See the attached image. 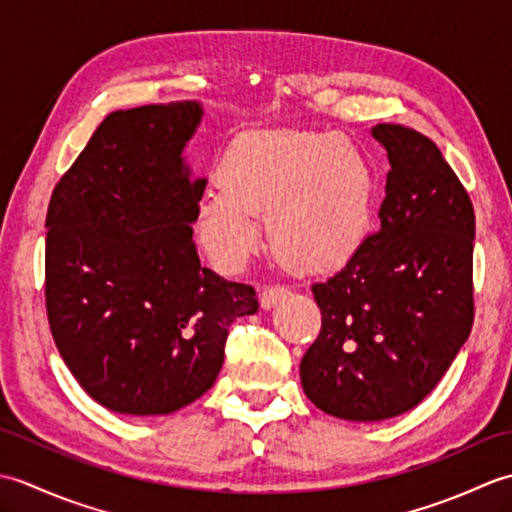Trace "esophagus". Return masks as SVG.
Returning <instances> with one entry per match:
<instances>
[{
  "instance_id": "obj_1",
  "label": "esophagus",
  "mask_w": 512,
  "mask_h": 512,
  "mask_svg": "<svg viewBox=\"0 0 512 512\" xmlns=\"http://www.w3.org/2000/svg\"><path fill=\"white\" fill-rule=\"evenodd\" d=\"M286 295H288V290L284 286H266L262 290V295H259V301H262L264 310H270L277 301H281Z\"/></svg>"
}]
</instances>
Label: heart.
I'll use <instances>...</instances> for the list:
<instances>
[{"label":"heart","mask_w":512,"mask_h":512,"mask_svg":"<svg viewBox=\"0 0 512 512\" xmlns=\"http://www.w3.org/2000/svg\"><path fill=\"white\" fill-rule=\"evenodd\" d=\"M217 184L195 209V233L217 266L237 268L259 242L286 268L321 275L361 253L374 224V173L350 140L308 129L237 136L217 167Z\"/></svg>","instance_id":"b5f03b06"}]
</instances>
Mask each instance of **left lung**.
Instances as JSON below:
<instances>
[{
    "label": "left lung",
    "mask_w": 512,
    "mask_h": 512,
    "mask_svg": "<svg viewBox=\"0 0 512 512\" xmlns=\"http://www.w3.org/2000/svg\"><path fill=\"white\" fill-rule=\"evenodd\" d=\"M389 167L380 231L312 284L321 332L301 385L321 411L354 422L400 416L447 374L473 325L475 213L433 140L376 125Z\"/></svg>",
    "instance_id": "obj_1"
}]
</instances>
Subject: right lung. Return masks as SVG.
Returning a JSON list of instances; mask_svg holds the SVG:
<instances>
[{"instance_id": "right-lung-1", "label": "right lung", "mask_w": 512, "mask_h": 512, "mask_svg": "<svg viewBox=\"0 0 512 512\" xmlns=\"http://www.w3.org/2000/svg\"><path fill=\"white\" fill-rule=\"evenodd\" d=\"M198 101L112 112L52 191L46 310L79 385L116 413L167 416L209 391L231 323L255 314V288L200 264L182 151Z\"/></svg>"}]
</instances>
